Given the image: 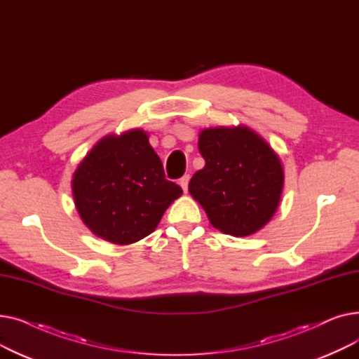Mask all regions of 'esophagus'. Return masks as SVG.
<instances>
[{"label":"esophagus","instance_id":"esophagus-1","mask_svg":"<svg viewBox=\"0 0 359 359\" xmlns=\"http://www.w3.org/2000/svg\"><path fill=\"white\" fill-rule=\"evenodd\" d=\"M189 179H191V176H189V175H184V176L179 180V184L182 186V189H183V192H184V194L187 192V184H189Z\"/></svg>","mask_w":359,"mask_h":359}]
</instances>
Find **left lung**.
<instances>
[{
  "instance_id": "obj_1",
  "label": "left lung",
  "mask_w": 359,
  "mask_h": 359,
  "mask_svg": "<svg viewBox=\"0 0 359 359\" xmlns=\"http://www.w3.org/2000/svg\"><path fill=\"white\" fill-rule=\"evenodd\" d=\"M198 147L205 167L191 179L189 192L210 222L234 237L265 227L278 210L285 179L272 147L244 125L202 129Z\"/></svg>"
}]
</instances>
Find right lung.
<instances>
[{"mask_svg":"<svg viewBox=\"0 0 359 359\" xmlns=\"http://www.w3.org/2000/svg\"><path fill=\"white\" fill-rule=\"evenodd\" d=\"M71 186L75 208L91 233L121 246L153 233L183 194L165 179L142 129L103 137L79 164Z\"/></svg>","mask_w":359,"mask_h":359,"instance_id":"obj_1","label":"right lung"}]
</instances>
